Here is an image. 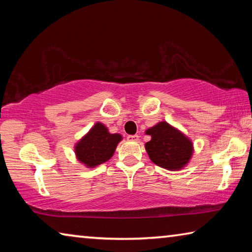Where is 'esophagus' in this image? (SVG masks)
<instances>
[{"instance_id": "1", "label": "esophagus", "mask_w": 252, "mask_h": 252, "mask_svg": "<svg viewBox=\"0 0 252 252\" xmlns=\"http://www.w3.org/2000/svg\"><path fill=\"white\" fill-rule=\"evenodd\" d=\"M139 138L140 136L138 135V134H134V135H129L127 136V140H129V141H139Z\"/></svg>"}]
</instances>
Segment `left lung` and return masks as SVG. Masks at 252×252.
<instances>
[{"label": "left lung", "instance_id": "8db88e82", "mask_svg": "<svg viewBox=\"0 0 252 252\" xmlns=\"http://www.w3.org/2000/svg\"><path fill=\"white\" fill-rule=\"evenodd\" d=\"M151 140L144 144L150 160L159 167L179 171L188 165L193 155V143L178 127L167 121L158 122L146 131Z\"/></svg>", "mask_w": 252, "mask_h": 252}]
</instances>
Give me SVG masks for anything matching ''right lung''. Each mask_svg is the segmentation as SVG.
I'll list each match as a JSON object with an SVG mask.
<instances>
[{
    "instance_id": "add662e5",
    "label": "right lung",
    "mask_w": 252,
    "mask_h": 252,
    "mask_svg": "<svg viewBox=\"0 0 252 252\" xmlns=\"http://www.w3.org/2000/svg\"><path fill=\"white\" fill-rule=\"evenodd\" d=\"M123 138L119 133H110L102 122H96L78 142L74 153L80 163L91 169L110 160Z\"/></svg>"
}]
</instances>
